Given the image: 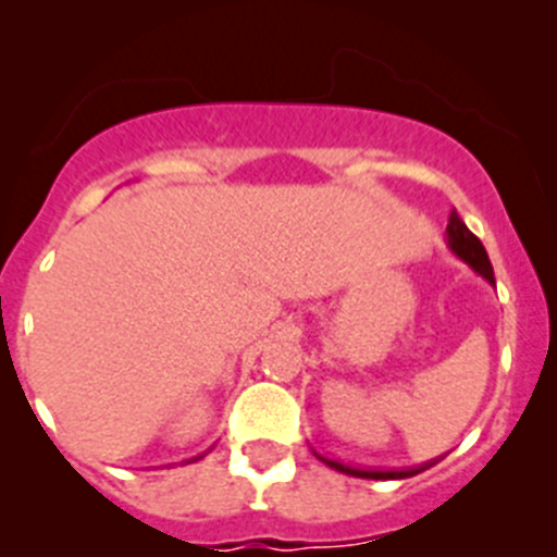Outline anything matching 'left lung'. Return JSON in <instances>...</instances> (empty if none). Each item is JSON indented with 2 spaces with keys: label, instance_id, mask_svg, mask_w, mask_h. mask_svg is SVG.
Returning <instances> with one entry per match:
<instances>
[{
  "label": "left lung",
  "instance_id": "left-lung-1",
  "mask_svg": "<svg viewBox=\"0 0 557 557\" xmlns=\"http://www.w3.org/2000/svg\"><path fill=\"white\" fill-rule=\"evenodd\" d=\"M445 236H448V247L450 252L456 255V258H461V261L467 263V267L472 269L475 274H481L483 280L490 285H495V272H492V263H490V255H486V249H483L481 238L475 236V233L470 231V227L461 222V216L456 214V211H450V220H448V231H445ZM315 454V450H313ZM321 461H324L326 467H332V470L337 472H346V475H355V478H373V481H387V478H412L418 475V472L429 470L431 465H436V461H425V465H418V467H401V470H376V467H355V465H343L341 459H326V456L315 454Z\"/></svg>",
  "mask_w": 557,
  "mask_h": 557
}]
</instances>
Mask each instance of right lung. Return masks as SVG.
Segmentation results:
<instances>
[{
    "instance_id": "right-lung-1",
    "label": "right lung",
    "mask_w": 557,
    "mask_h": 557,
    "mask_svg": "<svg viewBox=\"0 0 557 557\" xmlns=\"http://www.w3.org/2000/svg\"><path fill=\"white\" fill-rule=\"evenodd\" d=\"M197 459H200V456H197ZM197 459H195V461H197Z\"/></svg>"
}]
</instances>
